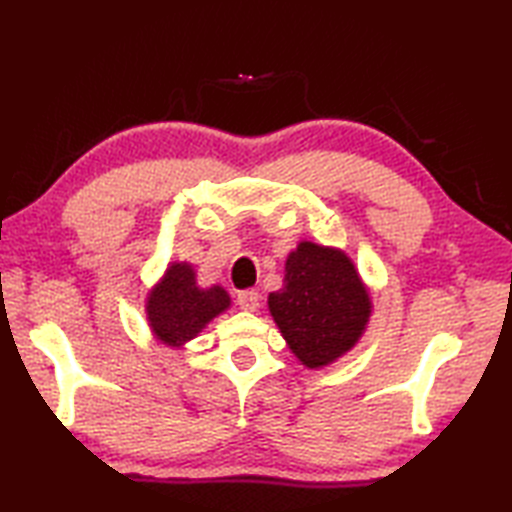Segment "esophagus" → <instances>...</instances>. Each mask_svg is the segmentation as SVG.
<instances>
[{"mask_svg":"<svg viewBox=\"0 0 512 512\" xmlns=\"http://www.w3.org/2000/svg\"><path fill=\"white\" fill-rule=\"evenodd\" d=\"M259 301H262V297H259L257 290H242V292H239V295H237L239 308H242L244 312H257Z\"/></svg>","mask_w":512,"mask_h":512,"instance_id":"1","label":"esophagus"}]
</instances>
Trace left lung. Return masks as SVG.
I'll return each instance as SVG.
<instances>
[{
	"label": "left lung",
	"instance_id": "left-lung-1",
	"mask_svg": "<svg viewBox=\"0 0 512 512\" xmlns=\"http://www.w3.org/2000/svg\"><path fill=\"white\" fill-rule=\"evenodd\" d=\"M372 297L341 248L299 242L286 259L284 288L268 295L270 317L308 369L339 361L361 339Z\"/></svg>",
	"mask_w": 512,
	"mask_h": 512
}]
</instances>
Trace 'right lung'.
I'll return each instance as SVG.
<instances>
[{
	"label": "right lung",
	"mask_w": 512,
	"mask_h": 512,
	"mask_svg": "<svg viewBox=\"0 0 512 512\" xmlns=\"http://www.w3.org/2000/svg\"><path fill=\"white\" fill-rule=\"evenodd\" d=\"M228 308V292L222 286L200 288L189 262H171L145 301L151 334L176 350H182Z\"/></svg>",
	"instance_id": "obj_1"
}]
</instances>
